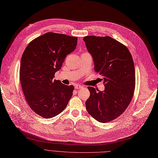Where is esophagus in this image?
Wrapping results in <instances>:
<instances>
[{"instance_id":"esophagus-1","label":"esophagus","mask_w":158,"mask_h":158,"mask_svg":"<svg viewBox=\"0 0 158 158\" xmlns=\"http://www.w3.org/2000/svg\"><path fill=\"white\" fill-rule=\"evenodd\" d=\"M81 88H83V86H81L80 85H77L75 86V89H81Z\"/></svg>"}]
</instances>
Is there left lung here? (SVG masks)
I'll list each match as a JSON object with an SVG mask.
<instances>
[{"label": "left lung", "instance_id": "1", "mask_svg": "<svg viewBox=\"0 0 158 158\" xmlns=\"http://www.w3.org/2000/svg\"><path fill=\"white\" fill-rule=\"evenodd\" d=\"M83 41L105 87L98 91L88 87L90 95L86 109L98 122L108 123L123 114L133 98L135 71L132 55L124 44L110 36L89 35Z\"/></svg>", "mask_w": 158, "mask_h": 158}]
</instances>
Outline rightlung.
Segmentation results:
<instances>
[{"label": "right lung", "mask_w": 158, "mask_h": 158, "mask_svg": "<svg viewBox=\"0 0 158 158\" xmlns=\"http://www.w3.org/2000/svg\"><path fill=\"white\" fill-rule=\"evenodd\" d=\"M77 37L47 32L35 38L24 50L20 78L26 101L36 114L50 118L60 114L73 96V85L53 80L67 55L75 50Z\"/></svg>", "instance_id": "1"}]
</instances>
